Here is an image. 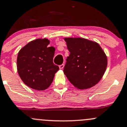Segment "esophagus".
<instances>
[{
  "label": "esophagus",
  "mask_w": 127,
  "mask_h": 127,
  "mask_svg": "<svg viewBox=\"0 0 127 127\" xmlns=\"http://www.w3.org/2000/svg\"><path fill=\"white\" fill-rule=\"evenodd\" d=\"M64 64H62L60 65L59 66V67L60 69H63L64 68Z\"/></svg>",
  "instance_id": "1"
}]
</instances>
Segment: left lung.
<instances>
[{
    "mask_svg": "<svg viewBox=\"0 0 127 127\" xmlns=\"http://www.w3.org/2000/svg\"><path fill=\"white\" fill-rule=\"evenodd\" d=\"M70 55L64 74L75 88L85 89L95 85L107 67V58L97 42L81 38H66Z\"/></svg>",
    "mask_w": 127,
    "mask_h": 127,
    "instance_id": "left-lung-1",
    "label": "left lung"
}]
</instances>
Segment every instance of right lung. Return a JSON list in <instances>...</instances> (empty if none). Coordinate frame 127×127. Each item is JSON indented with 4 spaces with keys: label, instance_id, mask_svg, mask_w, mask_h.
<instances>
[{
    "label": "right lung",
    "instance_id": "add662e5",
    "mask_svg": "<svg viewBox=\"0 0 127 127\" xmlns=\"http://www.w3.org/2000/svg\"><path fill=\"white\" fill-rule=\"evenodd\" d=\"M49 40L37 39L20 50L17 58L19 77L27 86L42 91L50 86L59 67L54 64L55 49L49 47Z\"/></svg>",
    "mask_w": 127,
    "mask_h": 127
}]
</instances>
